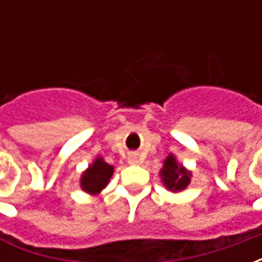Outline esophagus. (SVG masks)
Here are the masks:
<instances>
[{"label":"esophagus","instance_id":"obj_1","mask_svg":"<svg viewBox=\"0 0 262 262\" xmlns=\"http://www.w3.org/2000/svg\"><path fill=\"white\" fill-rule=\"evenodd\" d=\"M127 161H129V164L136 165V164H139V157H137L136 154H132L130 157L127 159Z\"/></svg>","mask_w":262,"mask_h":262}]
</instances>
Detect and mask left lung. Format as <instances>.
<instances>
[{
    "label": "left lung",
    "instance_id": "8db88e82",
    "mask_svg": "<svg viewBox=\"0 0 262 262\" xmlns=\"http://www.w3.org/2000/svg\"><path fill=\"white\" fill-rule=\"evenodd\" d=\"M192 172L187 170L182 164L178 163V160L174 154H168L167 159L163 163V168L160 170V178L161 182L171 192H181L191 184Z\"/></svg>",
    "mask_w": 262,
    "mask_h": 262
}]
</instances>
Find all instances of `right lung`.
<instances>
[{"instance_id": "right-lung-1", "label": "right lung", "mask_w": 262, "mask_h": 262, "mask_svg": "<svg viewBox=\"0 0 262 262\" xmlns=\"http://www.w3.org/2000/svg\"><path fill=\"white\" fill-rule=\"evenodd\" d=\"M114 165H109L103 157L98 156L81 174V189L90 195H98L103 188H106L109 180L114 176Z\"/></svg>"}]
</instances>
